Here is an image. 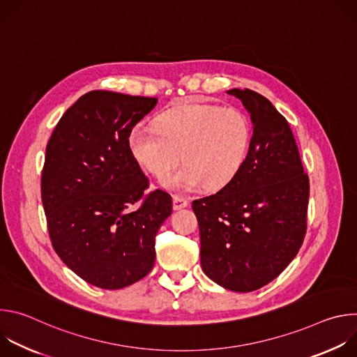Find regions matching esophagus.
Returning a JSON list of instances; mask_svg holds the SVG:
<instances>
[{
    "label": "esophagus",
    "mask_w": 357,
    "mask_h": 357,
    "mask_svg": "<svg viewBox=\"0 0 357 357\" xmlns=\"http://www.w3.org/2000/svg\"><path fill=\"white\" fill-rule=\"evenodd\" d=\"M172 202H174V211H181L188 206V200L182 196H174Z\"/></svg>",
    "instance_id": "obj_1"
}]
</instances>
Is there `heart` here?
Here are the masks:
<instances>
[{
	"label": "heart",
	"instance_id": "obj_1",
	"mask_svg": "<svg viewBox=\"0 0 357 357\" xmlns=\"http://www.w3.org/2000/svg\"><path fill=\"white\" fill-rule=\"evenodd\" d=\"M252 137L248 117L233 107L188 103L167 112L157 127L137 124L128 137L134 160L174 190L226 186L244 165Z\"/></svg>",
	"mask_w": 357,
	"mask_h": 357
}]
</instances>
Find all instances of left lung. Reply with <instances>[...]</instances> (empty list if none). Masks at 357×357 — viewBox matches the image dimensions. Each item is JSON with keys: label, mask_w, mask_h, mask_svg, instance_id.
Listing matches in <instances>:
<instances>
[{"label": "left lung", "mask_w": 357, "mask_h": 357, "mask_svg": "<svg viewBox=\"0 0 357 357\" xmlns=\"http://www.w3.org/2000/svg\"><path fill=\"white\" fill-rule=\"evenodd\" d=\"M251 116L252 137L238 174L215 195L192 202L200 264L216 284L256 291L277 278L307 233L310 179L285 117L257 91L231 89Z\"/></svg>", "instance_id": "8db88e82"}]
</instances>
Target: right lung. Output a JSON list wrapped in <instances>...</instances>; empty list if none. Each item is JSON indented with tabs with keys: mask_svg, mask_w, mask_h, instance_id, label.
Returning a JSON list of instances; mask_svg holds the SVG:
<instances>
[{
	"mask_svg": "<svg viewBox=\"0 0 357 357\" xmlns=\"http://www.w3.org/2000/svg\"><path fill=\"white\" fill-rule=\"evenodd\" d=\"M158 98L93 90L66 110L46 145L40 178L50 241L80 278L120 289L155 263V236L172 213L134 160L128 137ZM138 201L135 210L132 206Z\"/></svg>",
	"mask_w": 357,
	"mask_h": 357,
	"instance_id": "1",
	"label": "right lung"
}]
</instances>
